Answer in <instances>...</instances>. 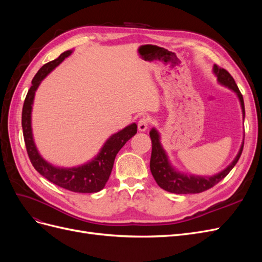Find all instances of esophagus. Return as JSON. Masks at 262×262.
<instances>
[{"label":"esophagus","instance_id":"34e87169","mask_svg":"<svg viewBox=\"0 0 262 262\" xmlns=\"http://www.w3.org/2000/svg\"><path fill=\"white\" fill-rule=\"evenodd\" d=\"M149 123H150V119L148 117L141 118L140 120H139V122H138V129H139V131H141V132L146 131Z\"/></svg>","mask_w":262,"mask_h":262}]
</instances>
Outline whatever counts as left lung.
Returning <instances> with one entry per match:
<instances>
[{
	"instance_id": "left-lung-1",
	"label": "left lung",
	"mask_w": 262,
	"mask_h": 262,
	"mask_svg": "<svg viewBox=\"0 0 262 262\" xmlns=\"http://www.w3.org/2000/svg\"><path fill=\"white\" fill-rule=\"evenodd\" d=\"M213 72L216 75L219 83L228 87L229 90L236 93L237 96L239 98L241 106L243 110V116L245 118V106H244V98L241 91L237 87L233 76L229 74L225 69H222L219 66L214 64ZM150 140H152V155H150V162H149V168L150 172L157 182V185L166 191L171 193H178V194H187V193H200L205 191L213 186H215L217 182L222 179H224L228 172L233 169L236 163L238 162L239 157L242 155L243 148H244V142L241 146L238 154L235 157V160L232 162L231 165L216 175L212 177H201V176H187L185 173H181L172 168L170 165L167 154L164 150L163 146L160 142V134L155 130L152 129L149 132Z\"/></svg>"
}]
</instances>
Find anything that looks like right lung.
<instances>
[{
  "mask_svg": "<svg viewBox=\"0 0 262 262\" xmlns=\"http://www.w3.org/2000/svg\"><path fill=\"white\" fill-rule=\"evenodd\" d=\"M72 53V50H68L60 54L58 59L50 61L38 71L37 74L31 81V86L26 95L24 101L23 113H21V126L24 140L27 149L29 160L33 164L35 169L49 181L53 182L61 188L73 192L80 193H92L98 192L105 187L106 182L112 173L116 155L121 147L128 142L134 134L137 133L138 126L132 123L118 133L113 134L104 146L101 147L98 155L91 162L84 165L77 166L72 168H61L54 167L38 153L37 147L33 139V131H31V109L35 97V92L37 91L39 84L43 78L48 75L51 71L58 67L60 63Z\"/></svg>",
  "mask_w": 262,
  "mask_h": 262,
  "instance_id": "add662e5",
  "label": "right lung"
}]
</instances>
